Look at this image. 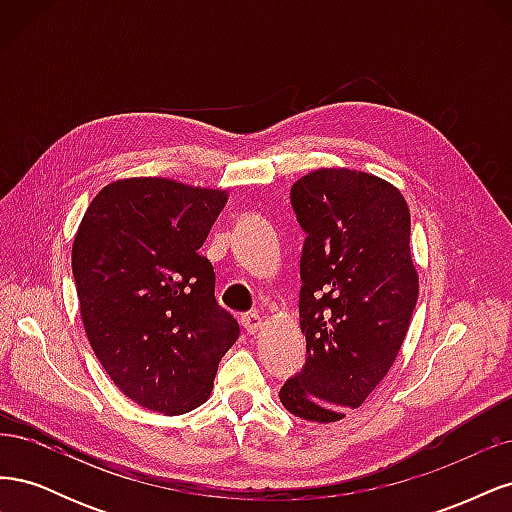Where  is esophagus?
<instances>
[{
    "label": "esophagus",
    "mask_w": 512,
    "mask_h": 512,
    "mask_svg": "<svg viewBox=\"0 0 512 512\" xmlns=\"http://www.w3.org/2000/svg\"><path fill=\"white\" fill-rule=\"evenodd\" d=\"M241 324L247 333L254 335L262 327V316L260 314H245V316H241Z\"/></svg>",
    "instance_id": "1"
}]
</instances>
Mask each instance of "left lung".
Instances as JSON below:
<instances>
[{
  "label": "left lung",
  "mask_w": 512,
  "mask_h": 512,
  "mask_svg": "<svg viewBox=\"0 0 512 512\" xmlns=\"http://www.w3.org/2000/svg\"><path fill=\"white\" fill-rule=\"evenodd\" d=\"M307 232L301 333L307 361L282 406L335 423L359 408L393 367L418 299L410 209L393 183L354 168H316L292 185Z\"/></svg>",
  "instance_id": "1"
}]
</instances>
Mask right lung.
I'll list each match as a JSON object with an SVG mask.
<instances>
[{
  "label": "right lung",
  "mask_w": 512,
  "mask_h": 512,
  "mask_svg": "<svg viewBox=\"0 0 512 512\" xmlns=\"http://www.w3.org/2000/svg\"><path fill=\"white\" fill-rule=\"evenodd\" d=\"M226 190L166 177L117 179L91 200L72 273L91 348L117 389L166 416L205 404L239 324L215 301L198 250Z\"/></svg>",
  "instance_id": "right-lung-1"
}]
</instances>
